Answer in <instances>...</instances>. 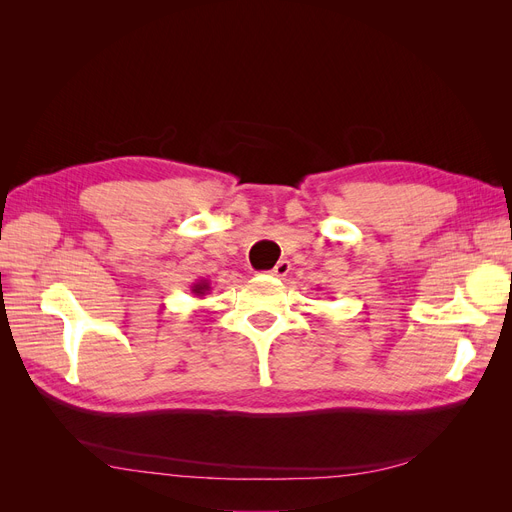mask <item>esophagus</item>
Returning <instances> with one entry per match:
<instances>
[{"mask_svg": "<svg viewBox=\"0 0 512 512\" xmlns=\"http://www.w3.org/2000/svg\"><path fill=\"white\" fill-rule=\"evenodd\" d=\"M288 271H290V262H288V260H280V262H277V265L271 269V275H275V277H286Z\"/></svg>", "mask_w": 512, "mask_h": 512, "instance_id": "esophagus-1", "label": "esophagus"}]
</instances>
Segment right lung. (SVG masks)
I'll list each match as a JSON object with an SVG mask.
<instances>
[{"label":"right lung","instance_id":"right-lung-1","mask_svg":"<svg viewBox=\"0 0 512 512\" xmlns=\"http://www.w3.org/2000/svg\"><path fill=\"white\" fill-rule=\"evenodd\" d=\"M209 290V282L207 280H198L194 286H192V292L196 294V297H203V294H207Z\"/></svg>","mask_w":512,"mask_h":512}]
</instances>
